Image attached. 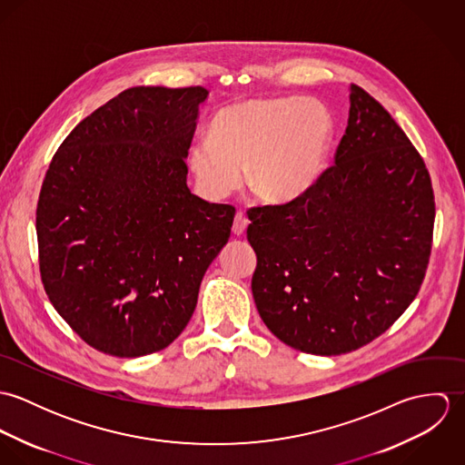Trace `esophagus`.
<instances>
[{
	"instance_id": "34e87169",
	"label": "esophagus",
	"mask_w": 465,
	"mask_h": 465,
	"mask_svg": "<svg viewBox=\"0 0 465 465\" xmlns=\"http://www.w3.org/2000/svg\"><path fill=\"white\" fill-rule=\"evenodd\" d=\"M247 225H249V220H247V216H245V214H243L242 211H238V213H236V216H234V223H232V232H234L236 236H242V234L245 232Z\"/></svg>"
}]
</instances>
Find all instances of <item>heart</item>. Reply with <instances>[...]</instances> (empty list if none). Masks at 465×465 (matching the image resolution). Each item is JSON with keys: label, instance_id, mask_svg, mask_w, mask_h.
<instances>
[{"label": "heart", "instance_id": "obj_1", "mask_svg": "<svg viewBox=\"0 0 465 465\" xmlns=\"http://www.w3.org/2000/svg\"><path fill=\"white\" fill-rule=\"evenodd\" d=\"M334 135L330 109L297 96H256L222 107L211 137L197 139L188 166L207 199L240 188L270 203L302 197L322 175Z\"/></svg>", "mask_w": 465, "mask_h": 465}]
</instances>
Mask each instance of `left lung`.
Instances as JSON below:
<instances>
[{
    "instance_id": "1",
    "label": "left lung",
    "mask_w": 465,
    "mask_h": 465,
    "mask_svg": "<svg viewBox=\"0 0 465 465\" xmlns=\"http://www.w3.org/2000/svg\"><path fill=\"white\" fill-rule=\"evenodd\" d=\"M349 91L334 164L302 197L247 211L260 317L286 345L319 356L356 351L398 321L433 240L422 157L380 102Z\"/></svg>"
}]
</instances>
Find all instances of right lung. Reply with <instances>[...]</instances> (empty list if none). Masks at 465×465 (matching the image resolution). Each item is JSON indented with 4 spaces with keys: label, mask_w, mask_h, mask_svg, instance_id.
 <instances>
[{
    "label": "right lung",
    "mask_w": 465,
    "mask_h": 465,
    "mask_svg": "<svg viewBox=\"0 0 465 465\" xmlns=\"http://www.w3.org/2000/svg\"><path fill=\"white\" fill-rule=\"evenodd\" d=\"M203 87H131L55 152L37 202L50 302L85 343L137 358L188 326L200 282L229 242L234 207L186 184Z\"/></svg>",
    "instance_id": "add662e5"
}]
</instances>
